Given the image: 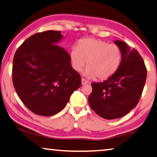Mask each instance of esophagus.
Listing matches in <instances>:
<instances>
[{
  "label": "esophagus",
  "instance_id": "obj_1",
  "mask_svg": "<svg viewBox=\"0 0 157 157\" xmlns=\"http://www.w3.org/2000/svg\"><path fill=\"white\" fill-rule=\"evenodd\" d=\"M88 82L86 80V79L82 78V85H86V84H87Z\"/></svg>",
  "mask_w": 157,
  "mask_h": 157
}]
</instances>
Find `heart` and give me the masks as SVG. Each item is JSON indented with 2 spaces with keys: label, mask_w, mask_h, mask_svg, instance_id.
Listing matches in <instances>:
<instances>
[{
  "label": "heart",
  "mask_w": 157,
  "mask_h": 157,
  "mask_svg": "<svg viewBox=\"0 0 157 157\" xmlns=\"http://www.w3.org/2000/svg\"><path fill=\"white\" fill-rule=\"evenodd\" d=\"M71 65L75 71L81 72L85 67V75L88 78L106 79L118 71L122 60L121 48L116 44L100 39L89 38L79 41L70 52Z\"/></svg>",
  "instance_id": "1"
}]
</instances>
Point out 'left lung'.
I'll use <instances>...</instances> for the list:
<instances>
[{
    "mask_svg": "<svg viewBox=\"0 0 157 157\" xmlns=\"http://www.w3.org/2000/svg\"><path fill=\"white\" fill-rule=\"evenodd\" d=\"M113 42L122 53L120 67L103 82L92 83L88 99L93 111L107 120L121 118L137 106L147 78L145 65L138 51L124 41Z\"/></svg>",
    "mask_w": 157,
    "mask_h": 157,
    "instance_id": "left-lung-1",
    "label": "left lung"
}]
</instances>
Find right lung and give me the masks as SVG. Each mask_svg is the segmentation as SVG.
I'll list each match as a JSON object with an SVG mask.
<instances>
[{"mask_svg":"<svg viewBox=\"0 0 157 157\" xmlns=\"http://www.w3.org/2000/svg\"><path fill=\"white\" fill-rule=\"evenodd\" d=\"M63 38L60 31L36 33L23 42L14 56V87L23 104L37 115L58 113L81 85L70 55L58 46Z\"/></svg>","mask_w":157,"mask_h":157,"instance_id":"1","label":"right lung"}]
</instances>
